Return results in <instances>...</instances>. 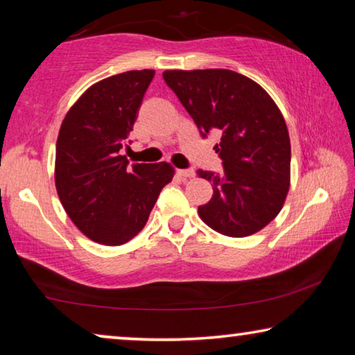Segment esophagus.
<instances>
[{
  "instance_id": "1",
  "label": "esophagus",
  "mask_w": 355,
  "mask_h": 355,
  "mask_svg": "<svg viewBox=\"0 0 355 355\" xmlns=\"http://www.w3.org/2000/svg\"><path fill=\"white\" fill-rule=\"evenodd\" d=\"M178 173L180 175H182L183 178H192L196 175V171L192 169V167H189V169H182V171H178Z\"/></svg>"
}]
</instances>
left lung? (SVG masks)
I'll return each instance as SVG.
<instances>
[{"label":"left lung","mask_w":355,"mask_h":355,"mask_svg":"<svg viewBox=\"0 0 355 355\" xmlns=\"http://www.w3.org/2000/svg\"><path fill=\"white\" fill-rule=\"evenodd\" d=\"M163 78L202 137L222 135L214 148L224 172L199 171L213 183L211 200L199 207L202 220L232 238L261 230L280 213L290 186V136L277 105L232 70H166Z\"/></svg>","instance_id":"left-lung-1"}]
</instances>
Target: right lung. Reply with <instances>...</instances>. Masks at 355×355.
Wrapping results in <instances>:
<instances>
[{
	"label": "right lung",
	"instance_id": "1",
	"mask_svg": "<svg viewBox=\"0 0 355 355\" xmlns=\"http://www.w3.org/2000/svg\"><path fill=\"white\" fill-rule=\"evenodd\" d=\"M153 70H131L95 83L70 107L56 142L55 180L69 218L92 241L128 243L147 224L161 189L172 182L167 163L130 164L131 141Z\"/></svg>",
	"mask_w": 355,
	"mask_h": 355
}]
</instances>
